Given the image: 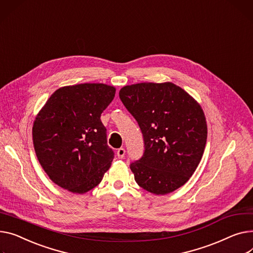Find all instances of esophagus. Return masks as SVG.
<instances>
[{
	"label": "esophagus",
	"instance_id": "obj_1",
	"mask_svg": "<svg viewBox=\"0 0 253 253\" xmlns=\"http://www.w3.org/2000/svg\"><path fill=\"white\" fill-rule=\"evenodd\" d=\"M124 156H125V149L124 148H119L117 150V157L119 158V159H123L124 158Z\"/></svg>",
	"mask_w": 253,
	"mask_h": 253
}]
</instances>
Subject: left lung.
Returning <instances> with one entry per match:
<instances>
[{"label": "left lung", "instance_id": "8db88e82", "mask_svg": "<svg viewBox=\"0 0 253 253\" xmlns=\"http://www.w3.org/2000/svg\"><path fill=\"white\" fill-rule=\"evenodd\" d=\"M119 96L143 136V155L130 164L134 179L154 194L175 191L203 158L208 137L203 109L171 82L132 84L122 87Z\"/></svg>", "mask_w": 253, "mask_h": 253}]
</instances>
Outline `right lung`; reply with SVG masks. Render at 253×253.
<instances>
[{
	"label": "right lung",
	"instance_id": "add662e5",
	"mask_svg": "<svg viewBox=\"0 0 253 253\" xmlns=\"http://www.w3.org/2000/svg\"><path fill=\"white\" fill-rule=\"evenodd\" d=\"M116 89L83 83L56 90L32 128L33 145L42 169L58 186L85 193L102 181L114 159L100 115Z\"/></svg>",
	"mask_w": 253,
	"mask_h": 253
}]
</instances>
